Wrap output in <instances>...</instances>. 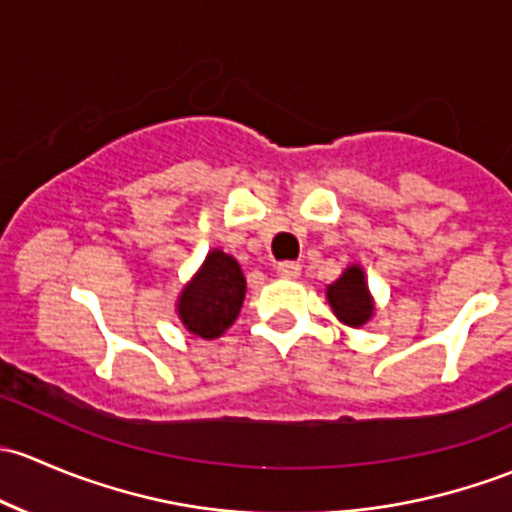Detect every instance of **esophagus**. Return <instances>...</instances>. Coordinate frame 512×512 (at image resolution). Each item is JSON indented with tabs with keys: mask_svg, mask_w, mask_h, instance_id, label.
<instances>
[{
	"mask_svg": "<svg viewBox=\"0 0 512 512\" xmlns=\"http://www.w3.org/2000/svg\"><path fill=\"white\" fill-rule=\"evenodd\" d=\"M276 273L281 278H298L300 266L295 261H281V263H276Z\"/></svg>",
	"mask_w": 512,
	"mask_h": 512,
	"instance_id": "esophagus-1",
	"label": "esophagus"
}]
</instances>
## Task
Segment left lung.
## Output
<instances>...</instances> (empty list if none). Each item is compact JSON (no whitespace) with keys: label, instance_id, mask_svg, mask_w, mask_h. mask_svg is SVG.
Returning a JSON list of instances; mask_svg holds the SVG:
<instances>
[{"label":"left lung","instance_id":"obj_1","mask_svg":"<svg viewBox=\"0 0 512 512\" xmlns=\"http://www.w3.org/2000/svg\"><path fill=\"white\" fill-rule=\"evenodd\" d=\"M330 308H333L335 318L347 328H362L372 320L374 315V298L367 286L365 268L360 263H350L325 291Z\"/></svg>","mask_w":512,"mask_h":512}]
</instances>
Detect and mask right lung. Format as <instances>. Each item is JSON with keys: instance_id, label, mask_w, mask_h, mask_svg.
I'll list each match as a JSON object with an SVG mask.
<instances>
[{"instance_id": "1", "label": "right lung", "mask_w": 512, "mask_h": 512, "mask_svg": "<svg viewBox=\"0 0 512 512\" xmlns=\"http://www.w3.org/2000/svg\"><path fill=\"white\" fill-rule=\"evenodd\" d=\"M244 295L246 278L239 261L221 249H212L177 295V318L194 337L214 340L239 318Z\"/></svg>"}]
</instances>
